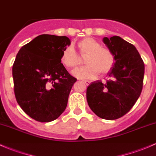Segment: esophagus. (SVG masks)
<instances>
[{
  "mask_svg": "<svg viewBox=\"0 0 156 156\" xmlns=\"http://www.w3.org/2000/svg\"><path fill=\"white\" fill-rule=\"evenodd\" d=\"M83 82H84V83H85V85H89L90 83H91V82L88 81V80H84V81H83Z\"/></svg>",
  "mask_w": 156,
  "mask_h": 156,
  "instance_id": "esophagus-1",
  "label": "esophagus"
}]
</instances>
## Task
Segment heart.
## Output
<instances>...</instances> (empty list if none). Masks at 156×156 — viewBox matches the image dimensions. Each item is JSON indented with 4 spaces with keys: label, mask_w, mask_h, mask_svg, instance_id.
I'll return each mask as SVG.
<instances>
[{
    "label": "heart",
    "mask_w": 156,
    "mask_h": 156,
    "mask_svg": "<svg viewBox=\"0 0 156 156\" xmlns=\"http://www.w3.org/2000/svg\"><path fill=\"white\" fill-rule=\"evenodd\" d=\"M80 53L85 56L86 65L72 72V74L80 79L96 77L100 73H108L115 63L113 54L108 49L101 48V44L92 38H85L78 42ZM61 62L66 68H74L80 64L78 54L72 46L66 47L62 51Z\"/></svg>",
    "instance_id": "heart-1"
}]
</instances>
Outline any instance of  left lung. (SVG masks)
Listing matches in <instances>:
<instances>
[{
	"label": "left lung",
	"instance_id": "obj_1",
	"mask_svg": "<svg viewBox=\"0 0 156 156\" xmlns=\"http://www.w3.org/2000/svg\"><path fill=\"white\" fill-rule=\"evenodd\" d=\"M115 58L106 83L98 80L87 88L86 98L92 112L105 120L123 117L138 100L143 88L144 64L133 44L120 36L104 37Z\"/></svg>",
	"mask_w": 156,
	"mask_h": 156
}]
</instances>
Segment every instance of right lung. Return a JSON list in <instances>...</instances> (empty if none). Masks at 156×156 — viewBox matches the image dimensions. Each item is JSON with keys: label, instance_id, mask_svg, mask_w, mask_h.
<instances>
[{"label": "right lung", "instance_id": "1", "mask_svg": "<svg viewBox=\"0 0 156 156\" xmlns=\"http://www.w3.org/2000/svg\"><path fill=\"white\" fill-rule=\"evenodd\" d=\"M67 36L42 34L24 45L12 66L14 91L23 111L39 122H51L62 114L76 79L61 63Z\"/></svg>", "mask_w": 156, "mask_h": 156}]
</instances>
